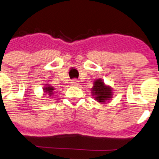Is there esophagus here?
<instances>
[{
  "instance_id": "34e87169",
  "label": "esophagus",
  "mask_w": 159,
  "mask_h": 159,
  "mask_svg": "<svg viewBox=\"0 0 159 159\" xmlns=\"http://www.w3.org/2000/svg\"><path fill=\"white\" fill-rule=\"evenodd\" d=\"M70 84L74 85V86H78L80 83H79V81L77 80H72L70 81Z\"/></svg>"
}]
</instances>
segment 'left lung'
<instances>
[{
    "mask_svg": "<svg viewBox=\"0 0 159 159\" xmlns=\"http://www.w3.org/2000/svg\"><path fill=\"white\" fill-rule=\"evenodd\" d=\"M92 95L97 102L104 104L106 101L111 100L113 93L110 86L105 84L103 80L98 79L94 81L92 88Z\"/></svg>",
    "mask_w": 159,
    "mask_h": 159,
    "instance_id": "8db88e82",
    "label": "left lung"
}]
</instances>
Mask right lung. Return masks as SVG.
I'll list each match as a JSON object with an SVG mask.
<instances>
[{
	"instance_id": "right-lung-1",
	"label": "right lung",
	"mask_w": 159,
	"mask_h": 159,
	"mask_svg": "<svg viewBox=\"0 0 159 159\" xmlns=\"http://www.w3.org/2000/svg\"><path fill=\"white\" fill-rule=\"evenodd\" d=\"M55 88L50 84H47L44 88H43V92H44L45 93L44 95L47 94L48 95V96H50V97L53 96V95H54V93H55Z\"/></svg>"
}]
</instances>
